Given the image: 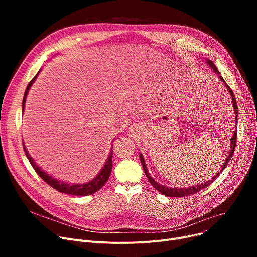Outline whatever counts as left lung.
<instances>
[{"label": "left lung", "instance_id": "left-lung-1", "mask_svg": "<svg viewBox=\"0 0 257 257\" xmlns=\"http://www.w3.org/2000/svg\"><path fill=\"white\" fill-rule=\"evenodd\" d=\"M205 61H206V64L210 67V70H212L215 74L219 75L220 80L225 84V86H226V88L228 89L229 93H230L231 100H232V107H233L234 114H235V117H236V118H235V123H236V125H237V105H236V100H235V97H234V93H233L232 89H231L230 87H229L228 84L225 82L223 77L220 75V72H219V70H218V67L214 65V63H213L211 60H209V59H206ZM236 125H235V127H237ZM236 132H237V131L235 130L234 133H233V137L231 138V141H230V152L228 153L224 165H223L222 168L219 170V172H218L217 174H215L213 177H211V179H209L208 181L203 182V183H199L198 185H194V186H191V187H171V186H166V185H163V184H159L158 182H156V181L153 179V177L149 174V171H148L147 166H146V161H145V159H144V156H143L142 153H140L141 163H142L144 172H145V174H146V176H147L148 180L150 181V183L152 184V186H153L154 188H156V190H157L160 194H163V195H165V196H167V197H186V196H191V195H194V194L200 192L201 190H203V188H205L206 186H208L209 184H211V182H213L215 179H217V178L220 176V174L222 173V171L227 167L229 161H230V159H231V157H232V154L234 153V148H235V145H236Z\"/></svg>", "mask_w": 257, "mask_h": 257}]
</instances>
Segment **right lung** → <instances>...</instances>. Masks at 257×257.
Instances as JSON below:
<instances>
[{"mask_svg":"<svg viewBox=\"0 0 257 257\" xmlns=\"http://www.w3.org/2000/svg\"><path fill=\"white\" fill-rule=\"evenodd\" d=\"M42 70H39V72ZM39 72L35 75V77L30 81L28 86H27L25 93H24V98H23V113H24V109H25V104H26V99H27V94L29 92L30 87L32 86V84L34 83V81L36 80L37 76L39 75ZM23 146H24V151L25 154L27 156V158L29 159L31 166L33 167V169L35 170V172L38 174V176L42 178L43 180H45V182H47L49 185H51L53 188H55L56 191L60 192V193H64L67 195H74V196H88L91 195L93 193L98 192L100 188L107 182L108 178H109L110 174H111V170H112V149L107 157V160L105 165L103 166V168L101 169V171L98 173V175L94 177L92 180L86 182V183H69V182H64L61 181L55 177L51 176L50 174L46 173L44 170H42V168H39L36 163L34 161V159L30 156L28 150L23 142ZM112 148V145H111Z\"/></svg>","mask_w":257,"mask_h":257,"instance_id":"obj_1","label":"right lung"}]
</instances>
